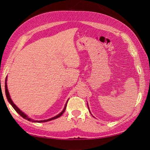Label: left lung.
I'll list each match as a JSON object with an SVG mask.
<instances>
[{
  "instance_id": "1",
  "label": "left lung",
  "mask_w": 150,
  "mask_h": 150,
  "mask_svg": "<svg viewBox=\"0 0 150 150\" xmlns=\"http://www.w3.org/2000/svg\"><path fill=\"white\" fill-rule=\"evenodd\" d=\"M88 109H89V108H88Z\"/></svg>"
}]
</instances>
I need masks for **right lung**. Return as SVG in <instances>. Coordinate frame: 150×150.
<instances>
[{"label": "right lung", "mask_w": 150, "mask_h": 150, "mask_svg": "<svg viewBox=\"0 0 150 150\" xmlns=\"http://www.w3.org/2000/svg\"><path fill=\"white\" fill-rule=\"evenodd\" d=\"M6 81H7V77L6 78V81H5V92H6V97H7V98H8V100L9 101V103L11 104V105L12 106V107L14 108L15 109V110L17 111V112L22 117H23L24 119H26V120H29V121H31V122H47V121H50V120H53V119H57V118L58 117H60L63 114V113L65 111V110H66V105H67V103H68V100H67V102H66V105H65V106H64V109H63V110L61 111V112H60L59 115H56V116H55V117H52V118H51V119H47V120H32V119H31L30 118H29L28 117L26 114L25 113H24L23 112H22V111H21L20 110L18 109V107H17V106H16V105L13 103V101H12V100H11V98H10V95H9V91H8V86H7V82H6Z\"/></svg>", "instance_id": "right-lung-1"}]
</instances>
